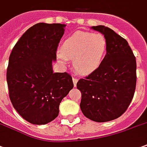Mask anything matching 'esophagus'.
<instances>
[{
	"mask_svg": "<svg viewBox=\"0 0 147 147\" xmlns=\"http://www.w3.org/2000/svg\"><path fill=\"white\" fill-rule=\"evenodd\" d=\"M72 81H73L74 86H76V84H77V82H78V79H76V78H72Z\"/></svg>",
	"mask_w": 147,
	"mask_h": 147,
	"instance_id": "34e87169",
	"label": "esophagus"
}]
</instances>
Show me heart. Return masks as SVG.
Returning <instances> with one entry per match:
<instances>
[{
    "label": "heart",
    "instance_id": "b5f03b06",
    "mask_svg": "<svg viewBox=\"0 0 147 147\" xmlns=\"http://www.w3.org/2000/svg\"><path fill=\"white\" fill-rule=\"evenodd\" d=\"M106 51L107 40L103 34L79 30L63 41L57 58L64 65L72 59L78 73L88 75L101 65Z\"/></svg>",
    "mask_w": 147,
    "mask_h": 147
}]
</instances>
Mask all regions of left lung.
Here are the masks:
<instances>
[{
	"instance_id": "8db88e82",
	"label": "left lung",
	"mask_w": 147,
	"mask_h": 147,
	"mask_svg": "<svg viewBox=\"0 0 147 147\" xmlns=\"http://www.w3.org/2000/svg\"><path fill=\"white\" fill-rule=\"evenodd\" d=\"M107 40L101 65L76 84L81 92L80 109L96 122L117 119L132 101L136 88V59L127 41L105 26H92Z\"/></svg>"
}]
</instances>
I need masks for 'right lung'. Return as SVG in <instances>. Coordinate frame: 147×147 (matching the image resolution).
<instances>
[{
  "label": "right lung",
  "mask_w": 147,
  "mask_h": 147,
  "mask_svg": "<svg viewBox=\"0 0 147 147\" xmlns=\"http://www.w3.org/2000/svg\"><path fill=\"white\" fill-rule=\"evenodd\" d=\"M64 24L38 23L11 51L6 80L13 106L28 122L45 125L59 115V104L74 87L71 76L53 72Z\"/></svg>",
  "instance_id": "obj_1"
}]
</instances>
